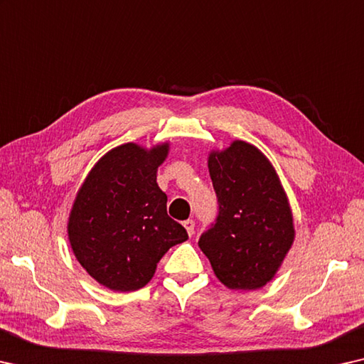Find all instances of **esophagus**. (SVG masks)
Segmentation results:
<instances>
[{"mask_svg": "<svg viewBox=\"0 0 364 364\" xmlns=\"http://www.w3.org/2000/svg\"><path fill=\"white\" fill-rule=\"evenodd\" d=\"M183 228L187 229V234L190 237L193 236V229H195V223H193V220H187V221H183Z\"/></svg>", "mask_w": 364, "mask_h": 364, "instance_id": "obj_1", "label": "esophagus"}]
</instances>
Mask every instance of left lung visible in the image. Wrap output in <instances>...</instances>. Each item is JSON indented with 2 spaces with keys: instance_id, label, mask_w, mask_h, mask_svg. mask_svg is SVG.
Returning a JSON list of instances; mask_svg holds the SVG:
<instances>
[{
  "instance_id": "left-lung-1",
  "label": "left lung",
  "mask_w": 364,
  "mask_h": 364,
  "mask_svg": "<svg viewBox=\"0 0 364 364\" xmlns=\"http://www.w3.org/2000/svg\"><path fill=\"white\" fill-rule=\"evenodd\" d=\"M208 171L220 203L213 228L200 236L216 278L229 289L265 287L294 242L288 195L270 159L242 139L211 149Z\"/></svg>"
}]
</instances>
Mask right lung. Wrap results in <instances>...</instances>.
Here are the masks:
<instances>
[{"instance_id": "add662e5", "label": "right lung", "mask_w": 364, "mask_h": 364, "mask_svg": "<svg viewBox=\"0 0 364 364\" xmlns=\"http://www.w3.org/2000/svg\"><path fill=\"white\" fill-rule=\"evenodd\" d=\"M169 141L151 148L120 144L100 158L77 190L68 218V239L81 267L112 291H136L154 277L172 245L187 240L167 215L158 167Z\"/></svg>"}]
</instances>
